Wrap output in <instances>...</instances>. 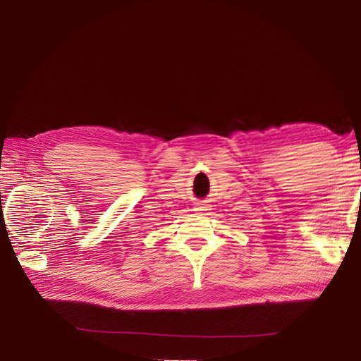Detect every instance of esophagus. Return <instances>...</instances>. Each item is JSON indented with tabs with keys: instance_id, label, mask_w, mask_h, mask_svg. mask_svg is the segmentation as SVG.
<instances>
[{
	"instance_id": "obj_1",
	"label": "esophagus",
	"mask_w": 361,
	"mask_h": 361,
	"mask_svg": "<svg viewBox=\"0 0 361 361\" xmlns=\"http://www.w3.org/2000/svg\"><path fill=\"white\" fill-rule=\"evenodd\" d=\"M195 210H197V212H204V210H207V204H204V202H197Z\"/></svg>"
}]
</instances>
